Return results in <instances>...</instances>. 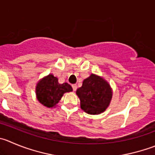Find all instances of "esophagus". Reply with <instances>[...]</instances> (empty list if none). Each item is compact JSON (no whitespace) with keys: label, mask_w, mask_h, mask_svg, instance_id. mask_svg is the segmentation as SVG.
I'll return each instance as SVG.
<instances>
[{"label":"esophagus","mask_w":155,"mask_h":155,"mask_svg":"<svg viewBox=\"0 0 155 155\" xmlns=\"http://www.w3.org/2000/svg\"><path fill=\"white\" fill-rule=\"evenodd\" d=\"M72 88H73V91H75L77 90V85L76 84H72Z\"/></svg>","instance_id":"esophagus-1"}]
</instances>
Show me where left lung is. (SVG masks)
Instances as JSON below:
<instances>
[{"mask_svg":"<svg viewBox=\"0 0 155 155\" xmlns=\"http://www.w3.org/2000/svg\"><path fill=\"white\" fill-rule=\"evenodd\" d=\"M76 94L81 101V108L91 115L104 113L111 102L113 89L108 81L101 76L91 74L84 79Z\"/></svg>","mask_w":155,"mask_h":155,"instance_id":"obj_1","label":"left lung"}]
</instances>
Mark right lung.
I'll return each mask as SVG.
<instances>
[{"label": "right lung", "mask_w": 155, "mask_h": 155, "mask_svg": "<svg viewBox=\"0 0 155 155\" xmlns=\"http://www.w3.org/2000/svg\"><path fill=\"white\" fill-rule=\"evenodd\" d=\"M73 91L68 83L59 84L56 77L49 74L39 81L36 86V96L41 104L47 108H54L65 93Z\"/></svg>", "instance_id": "1"}]
</instances>
